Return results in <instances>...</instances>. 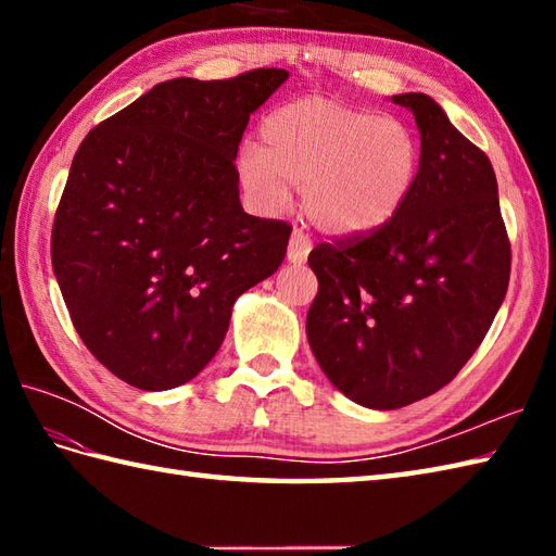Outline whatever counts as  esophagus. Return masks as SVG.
<instances>
[{
	"label": "esophagus",
	"instance_id": "esophagus-1",
	"mask_svg": "<svg viewBox=\"0 0 556 556\" xmlns=\"http://www.w3.org/2000/svg\"><path fill=\"white\" fill-rule=\"evenodd\" d=\"M311 248H313V243H311L308 236H305L301 229H293L291 239H289V263H293V265L305 263V257H308Z\"/></svg>",
	"mask_w": 556,
	"mask_h": 556
}]
</instances>
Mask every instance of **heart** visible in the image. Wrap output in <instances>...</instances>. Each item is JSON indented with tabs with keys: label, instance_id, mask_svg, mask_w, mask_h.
I'll use <instances>...</instances> for the list:
<instances>
[{
	"label": "heart",
	"instance_id": "b5f03b06",
	"mask_svg": "<svg viewBox=\"0 0 556 556\" xmlns=\"http://www.w3.org/2000/svg\"><path fill=\"white\" fill-rule=\"evenodd\" d=\"M420 169V143L394 116L311 98L265 116L260 146L236 160L243 193L275 215L301 186L303 210L334 236L384 227L404 207Z\"/></svg>",
	"mask_w": 556,
	"mask_h": 556
}]
</instances>
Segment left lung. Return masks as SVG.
Segmentation results:
<instances>
[{"label": "left lung", "instance_id": "left-lung-1", "mask_svg": "<svg viewBox=\"0 0 556 556\" xmlns=\"http://www.w3.org/2000/svg\"><path fill=\"white\" fill-rule=\"evenodd\" d=\"M392 102L416 116V186L384 227L313 248L317 296L305 320L327 380L377 410L454 380L485 339L511 271L485 152L425 92Z\"/></svg>", "mask_w": 556, "mask_h": 556}]
</instances>
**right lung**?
Returning a JSON list of instances; mask_svg holds the SVG:
<instances>
[{"label":"right lung","instance_id":"obj_1","mask_svg":"<svg viewBox=\"0 0 556 556\" xmlns=\"http://www.w3.org/2000/svg\"><path fill=\"white\" fill-rule=\"evenodd\" d=\"M285 68L157 83L83 140L52 227V267L78 337L146 392L205 368L236 299L285 263L287 222L245 215L233 167Z\"/></svg>","mask_w":556,"mask_h":556}]
</instances>
